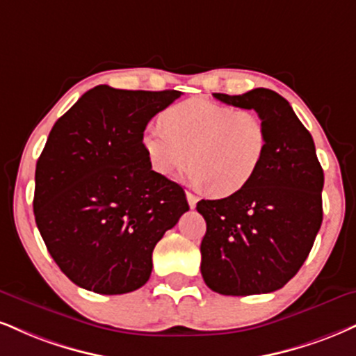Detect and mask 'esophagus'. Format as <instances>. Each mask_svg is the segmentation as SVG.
Segmentation results:
<instances>
[{
  "label": "esophagus",
  "instance_id": "obj_1",
  "mask_svg": "<svg viewBox=\"0 0 356 356\" xmlns=\"http://www.w3.org/2000/svg\"><path fill=\"white\" fill-rule=\"evenodd\" d=\"M186 197H187V202H189V205H191V209H195L197 197L194 194H191V192H186Z\"/></svg>",
  "mask_w": 356,
  "mask_h": 356
}]
</instances>
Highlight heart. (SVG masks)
Instances as JSON below:
<instances>
[{
    "mask_svg": "<svg viewBox=\"0 0 356 356\" xmlns=\"http://www.w3.org/2000/svg\"><path fill=\"white\" fill-rule=\"evenodd\" d=\"M162 127L144 131L143 145L152 169L172 175L187 164L186 179L217 197L232 195L254 179L268 149L267 126L250 109L191 97L167 108Z\"/></svg>",
    "mask_w": 356,
    "mask_h": 356,
    "instance_id": "heart-1",
    "label": "heart"
}]
</instances>
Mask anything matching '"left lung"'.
Wrapping results in <instances>:
<instances>
[{"instance_id":"left-lung-1","label":"left lung","mask_w":356,"mask_h":356,"mask_svg":"<svg viewBox=\"0 0 356 356\" xmlns=\"http://www.w3.org/2000/svg\"><path fill=\"white\" fill-rule=\"evenodd\" d=\"M216 99L254 109L268 132L262 165L242 191L200 200L207 232L200 243V272L213 292L259 295L282 289L314 247L323 219V169L312 134L289 101L270 89Z\"/></svg>"}]
</instances>
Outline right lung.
I'll return each instance as SVG.
<instances>
[{
    "label": "right lung",
    "instance_id": "obj_1",
    "mask_svg": "<svg viewBox=\"0 0 356 356\" xmlns=\"http://www.w3.org/2000/svg\"><path fill=\"white\" fill-rule=\"evenodd\" d=\"M181 91L101 84L56 121L34 175V219L54 262L81 289L134 292L152 250L189 211L179 184L152 170L145 126Z\"/></svg>",
    "mask_w": 356,
    "mask_h": 356
}]
</instances>
